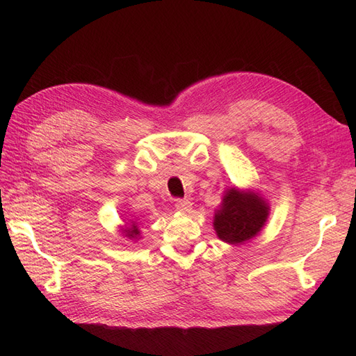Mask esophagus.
Returning a JSON list of instances; mask_svg holds the SVG:
<instances>
[{"label": "esophagus", "instance_id": "34e87169", "mask_svg": "<svg viewBox=\"0 0 356 356\" xmlns=\"http://www.w3.org/2000/svg\"><path fill=\"white\" fill-rule=\"evenodd\" d=\"M191 207H193V203L188 199H178L175 202V208L179 212H190Z\"/></svg>", "mask_w": 356, "mask_h": 356}]
</instances>
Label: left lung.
I'll use <instances>...</instances> for the list:
<instances>
[{"mask_svg": "<svg viewBox=\"0 0 356 356\" xmlns=\"http://www.w3.org/2000/svg\"><path fill=\"white\" fill-rule=\"evenodd\" d=\"M268 204L251 190L227 188L213 217L217 236L232 245L243 243L261 232L268 217Z\"/></svg>", "mask_w": 356, "mask_h": 356, "instance_id": "1", "label": "left lung"}]
</instances>
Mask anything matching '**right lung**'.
Listing matches in <instances>:
<instances>
[{
  "mask_svg": "<svg viewBox=\"0 0 356 356\" xmlns=\"http://www.w3.org/2000/svg\"><path fill=\"white\" fill-rule=\"evenodd\" d=\"M123 232H124V236H126V238H129V239H136V238H139V229H138V224H136V222H134V221H132V224L129 225V227H126Z\"/></svg>",
  "mask_w": 356,
  "mask_h": 356,
  "instance_id": "right-lung-1",
  "label": "right lung"
}]
</instances>
